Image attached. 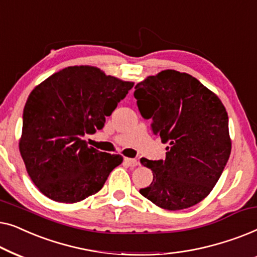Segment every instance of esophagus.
<instances>
[{
  "instance_id": "obj_1",
  "label": "esophagus",
  "mask_w": 257,
  "mask_h": 257,
  "mask_svg": "<svg viewBox=\"0 0 257 257\" xmlns=\"http://www.w3.org/2000/svg\"><path fill=\"white\" fill-rule=\"evenodd\" d=\"M124 161H125L126 164L128 165L130 167H135V166H137V165L139 164V163H138V160H137V159H133V158H125Z\"/></svg>"
}]
</instances>
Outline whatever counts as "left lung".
<instances>
[{
    "label": "left lung",
    "mask_w": 257,
    "mask_h": 257,
    "mask_svg": "<svg viewBox=\"0 0 257 257\" xmlns=\"http://www.w3.org/2000/svg\"><path fill=\"white\" fill-rule=\"evenodd\" d=\"M140 113L167 144L166 159H140L153 180L140 194L160 208L202 201L219 180L231 151L228 114L219 97L185 72L164 70L136 85Z\"/></svg>",
    "instance_id": "1"
}]
</instances>
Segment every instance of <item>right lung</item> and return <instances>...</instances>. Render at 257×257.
Returning <instances> with one entry per match:
<instances>
[{
  "mask_svg": "<svg viewBox=\"0 0 257 257\" xmlns=\"http://www.w3.org/2000/svg\"><path fill=\"white\" fill-rule=\"evenodd\" d=\"M133 85L80 65L54 73L31 91L20 152L40 192L54 201L75 203L100 191L122 157L93 149L84 136L104 127L105 117Z\"/></svg>",
  "mask_w": 257,
  "mask_h": 257,
  "instance_id": "add662e5",
  "label": "right lung"
}]
</instances>
